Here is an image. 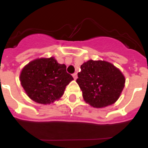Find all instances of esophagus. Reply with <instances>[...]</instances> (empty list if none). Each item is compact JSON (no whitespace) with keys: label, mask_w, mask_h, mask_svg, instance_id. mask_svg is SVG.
<instances>
[{"label":"esophagus","mask_w":148,"mask_h":148,"mask_svg":"<svg viewBox=\"0 0 148 148\" xmlns=\"http://www.w3.org/2000/svg\"><path fill=\"white\" fill-rule=\"evenodd\" d=\"M72 76H73V77H74V80H76V79L77 78V73H74V74H73V75H72Z\"/></svg>","instance_id":"1"}]
</instances>
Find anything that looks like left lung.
Wrapping results in <instances>:
<instances>
[{"label": "left lung", "instance_id": "obj_1", "mask_svg": "<svg viewBox=\"0 0 148 148\" xmlns=\"http://www.w3.org/2000/svg\"><path fill=\"white\" fill-rule=\"evenodd\" d=\"M81 70L76 81L87 103L94 108H103L119 98L125 79L112 64L90 60L81 65Z\"/></svg>", "mask_w": 148, "mask_h": 148}]
</instances>
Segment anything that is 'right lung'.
<instances>
[{"label": "right lung", "instance_id": "obj_1", "mask_svg": "<svg viewBox=\"0 0 148 148\" xmlns=\"http://www.w3.org/2000/svg\"><path fill=\"white\" fill-rule=\"evenodd\" d=\"M20 80L30 98L46 104L60 98L74 78L66 71V65L50 58L31 61L22 70Z\"/></svg>", "mask_w": 148, "mask_h": 148}]
</instances>
